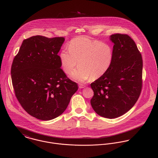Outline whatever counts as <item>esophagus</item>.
Instances as JSON below:
<instances>
[{"mask_svg": "<svg viewBox=\"0 0 158 158\" xmlns=\"http://www.w3.org/2000/svg\"><path fill=\"white\" fill-rule=\"evenodd\" d=\"M86 87V86L85 85H79V88H80V89H81V88H85Z\"/></svg>", "mask_w": 158, "mask_h": 158, "instance_id": "obj_1", "label": "esophagus"}]
</instances>
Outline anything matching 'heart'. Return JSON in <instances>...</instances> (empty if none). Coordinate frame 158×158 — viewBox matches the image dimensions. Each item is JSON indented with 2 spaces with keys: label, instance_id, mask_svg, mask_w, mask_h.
Instances as JSON below:
<instances>
[{
  "label": "heart",
  "instance_id": "b5f03b06",
  "mask_svg": "<svg viewBox=\"0 0 158 158\" xmlns=\"http://www.w3.org/2000/svg\"><path fill=\"white\" fill-rule=\"evenodd\" d=\"M114 58L113 47L108 43L79 36L72 40L69 49L60 53V60L64 72L69 74L78 64L79 68L72 75L77 81L83 82L97 80L103 76L111 68Z\"/></svg>",
  "mask_w": 158,
  "mask_h": 158
}]
</instances>
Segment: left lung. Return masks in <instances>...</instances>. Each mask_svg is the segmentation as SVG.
I'll return each instance as SVG.
<instances>
[{"label":"left lung","mask_w":158,"mask_h":158,"mask_svg":"<svg viewBox=\"0 0 158 158\" xmlns=\"http://www.w3.org/2000/svg\"><path fill=\"white\" fill-rule=\"evenodd\" d=\"M111 68L90 84L94 96L90 104L99 115L113 118L128 112L135 105L142 88V55L127 34L115 33Z\"/></svg>","instance_id":"1"}]
</instances>
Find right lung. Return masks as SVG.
<instances>
[{
	"label": "right lung",
	"mask_w": 158,
	"mask_h": 158,
	"mask_svg": "<svg viewBox=\"0 0 158 158\" xmlns=\"http://www.w3.org/2000/svg\"><path fill=\"white\" fill-rule=\"evenodd\" d=\"M64 41V37L40 35L24 40L11 65L18 102L27 113L40 120L60 115L78 88L60 68L58 53Z\"/></svg>",
	"instance_id": "obj_1"
}]
</instances>
